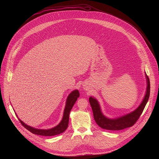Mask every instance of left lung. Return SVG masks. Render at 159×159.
Masks as SVG:
<instances>
[{
	"mask_svg": "<svg viewBox=\"0 0 159 159\" xmlns=\"http://www.w3.org/2000/svg\"><path fill=\"white\" fill-rule=\"evenodd\" d=\"M145 75L147 80V88L145 98L137 109L126 115L116 119H109L102 115L98 101L92 97L89 98V102L93 111L94 118L98 126L104 129L116 131L131 127L135 124L141 116L150 96V80L147 74Z\"/></svg>",
	"mask_w": 159,
	"mask_h": 159,
	"instance_id": "1",
	"label": "left lung"
}]
</instances>
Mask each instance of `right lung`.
Returning <instances> with one entry per match:
<instances>
[{"mask_svg": "<svg viewBox=\"0 0 159 159\" xmlns=\"http://www.w3.org/2000/svg\"><path fill=\"white\" fill-rule=\"evenodd\" d=\"M80 94L78 90H75L72 91L69 96H68L66 102V106L64 109L63 112V116L62 118L61 121L58 125L57 126L49 129H36L33 127H31L27 125H26L25 123L22 122L19 119V121L20 122L21 125L23 126L26 129L29 130L30 132H31L33 134H38V135H41V136H46V137H52V136H55L59 134L60 133H62L64 132L69 125V114L70 112L74 106V104L75 103L76 101L77 100L78 98L79 97Z\"/></svg>", "mask_w": 159, "mask_h": 159, "instance_id": "1", "label": "right lung"}]
</instances>
